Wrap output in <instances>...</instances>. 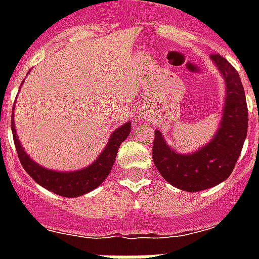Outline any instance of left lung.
<instances>
[{"instance_id": "1", "label": "left lung", "mask_w": 259, "mask_h": 259, "mask_svg": "<svg viewBox=\"0 0 259 259\" xmlns=\"http://www.w3.org/2000/svg\"><path fill=\"white\" fill-rule=\"evenodd\" d=\"M211 60L226 84L221 125L212 140L193 153L181 154L168 146L160 130H154V165L169 184L187 192H199L225 181L233 172L247 136L249 114L239 74L221 55L212 54Z\"/></svg>"}]
</instances>
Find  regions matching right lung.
Returning a JSON list of instances; mask_svg holds the SVG:
<instances>
[{
  "label": "right lung",
  "mask_w": 259,
  "mask_h": 259,
  "mask_svg": "<svg viewBox=\"0 0 259 259\" xmlns=\"http://www.w3.org/2000/svg\"><path fill=\"white\" fill-rule=\"evenodd\" d=\"M130 129H132V123L126 122L125 125L119 126L115 132H113L105 149L102 150L99 157L91 165L86 166L83 169L72 170V172H56V170L47 169L44 166L38 165L37 162H34L26 154V152L21 146V142L18 140L17 133H16L13 114H12V133H13L14 145H16L18 158H20V162L24 166V169L37 184L51 192L64 197L82 196L84 193L91 192L93 189L99 187L105 181L113 168V164L117 157L118 148L127 138V136L130 134Z\"/></svg>",
  "instance_id": "right-lung-1"
}]
</instances>
